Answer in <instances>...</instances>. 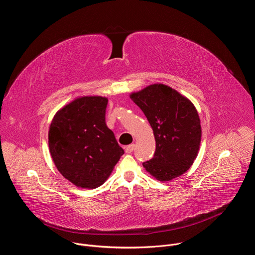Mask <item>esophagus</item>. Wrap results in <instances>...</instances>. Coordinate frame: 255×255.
I'll return each mask as SVG.
<instances>
[{
	"label": "esophagus",
	"instance_id": "obj_1",
	"mask_svg": "<svg viewBox=\"0 0 255 255\" xmlns=\"http://www.w3.org/2000/svg\"><path fill=\"white\" fill-rule=\"evenodd\" d=\"M134 149H135V144H130L125 148V151L126 153H131L134 151Z\"/></svg>",
	"mask_w": 255,
	"mask_h": 255
}]
</instances>
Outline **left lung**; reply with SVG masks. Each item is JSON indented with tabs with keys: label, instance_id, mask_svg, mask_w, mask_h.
<instances>
[{
	"label": "left lung",
	"instance_id": "obj_1",
	"mask_svg": "<svg viewBox=\"0 0 255 255\" xmlns=\"http://www.w3.org/2000/svg\"><path fill=\"white\" fill-rule=\"evenodd\" d=\"M130 98L146 116L155 138L153 157L142 163L145 169L160 181L185 173L196 159L201 143L195 106L161 84L151 85Z\"/></svg>",
	"mask_w": 255,
	"mask_h": 255
}]
</instances>
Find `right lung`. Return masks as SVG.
<instances>
[{"mask_svg": "<svg viewBox=\"0 0 255 255\" xmlns=\"http://www.w3.org/2000/svg\"><path fill=\"white\" fill-rule=\"evenodd\" d=\"M108 99L83 97L59 110L48 133L49 150L58 171L83 189L101 186L124 154L106 124Z\"/></svg>", "mask_w": 255, "mask_h": 255, "instance_id": "right-lung-1", "label": "right lung"}]
</instances>
